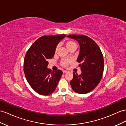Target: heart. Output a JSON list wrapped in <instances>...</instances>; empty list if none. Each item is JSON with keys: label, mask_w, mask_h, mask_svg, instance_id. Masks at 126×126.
Here are the masks:
<instances>
[{"label": "heart", "mask_w": 126, "mask_h": 126, "mask_svg": "<svg viewBox=\"0 0 126 126\" xmlns=\"http://www.w3.org/2000/svg\"><path fill=\"white\" fill-rule=\"evenodd\" d=\"M70 64H71V63L70 62V61H69V60H65V61H63V62H62L63 66H65V67H67V66H69Z\"/></svg>", "instance_id": "obj_1"}]
</instances>
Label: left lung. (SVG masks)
<instances>
[{
    "label": "left lung",
    "mask_w": 126,
    "mask_h": 126,
    "mask_svg": "<svg viewBox=\"0 0 126 126\" xmlns=\"http://www.w3.org/2000/svg\"><path fill=\"white\" fill-rule=\"evenodd\" d=\"M62 35H44L28 49L24 61V72L29 84L38 94L48 95L56 89L63 72L56 66L48 69V60L53 57Z\"/></svg>",
    "instance_id": "left-lung-1"
}]
</instances>
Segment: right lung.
Wrapping results in <instances>:
<instances>
[{"label":"right lung","instance_id":"1","mask_svg":"<svg viewBox=\"0 0 126 126\" xmlns=\"http://www.w3.org/2000/svg\"><path fill=\"white\" fill-rule=\"evenodd\" d=\"M67 37L77 40L80 46L77 61L80 63L81 71L78 74L73 73L71 86L78 94H87L92 91L102 79L104 71L103 54L95 42L86 35L72 34Z\"/></svg>","mask_w":126,"mask_h":126}]
</instances>
